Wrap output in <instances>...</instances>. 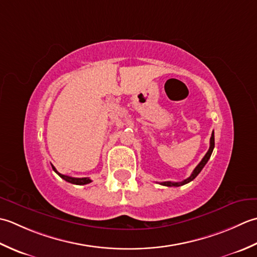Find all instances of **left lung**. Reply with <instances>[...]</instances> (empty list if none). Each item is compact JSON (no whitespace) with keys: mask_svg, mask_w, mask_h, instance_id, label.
Returning a JSON list of instances; mask_svg holds the SVG:
<instances>
[{"mask_svg":"<svg viewBox=\"0 0 257 257\" xmlns=\"http://www.w3.org/2000/svg\"><path fill=\"white\" fill-rule=\"evenodd\" d=\"M214 145H215V141H214V132L212 133V136H211V140H209V149L207 151V153L205 154V156L202 159V161L200 162V164H198L194 171L192 172V174L190 177H187L186 180L182 181V182H162L160 183L161 185H164V186H181V185H184V184H187V183H190L191 181H193L195 179V177L200 174V172L203 170V167L205 166V164L207 163V161L209 160V158H211L212 155V152L214 150Z\"/></svg>","mask_w":257,"mask_h":257,"instance_id":"8db88e82","label":"left lung"}]
</instances>
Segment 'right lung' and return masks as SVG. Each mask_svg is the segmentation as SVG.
<instances>
[{
	"mask_svg": "<svg viewBox=\"0 0 257 257\" xmlns=\"http://www.w3.org/2000/svg\"><path fill=\"white\" fill-rule=\"evenodd\" d=\"M52 169L56 173L57 175L60 177H62L63 180H65L66 182L72 183V184H76V185H84V184H88V183H91L92 181L88 179V177H71V176H67V175H63L61 173H59L56 171L55 167L52 165Z\"/></svg>",
	"mask_w": 257,
	"mask_h": 257,
	"instance_id": "obj_1",
	"label": "right lung"
}]
</instances>
